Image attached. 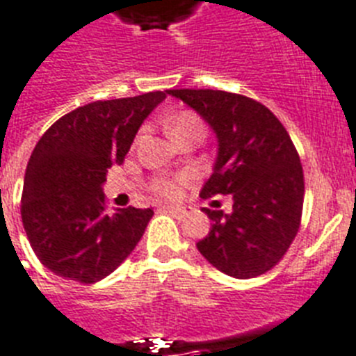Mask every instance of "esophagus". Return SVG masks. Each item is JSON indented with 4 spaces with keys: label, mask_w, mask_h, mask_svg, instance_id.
<instances>
[{
    "label": "esophagus",
    "mask_w": 356,
    "mask_h": 356,
    "mask_svg": "<svg viewBox=\"0 0 356 356\" xmlns=\"http://www.w3.org/2000/svg\"><path fill=\"white\" fill-rule=\"evenodd\" d=\"M163 211L169 214H172L175 218H185V216L191 213L189 207H185V205H165V207H163Z\"/></svg>",
    "instance_id": "34e87169"
}]
</instances>
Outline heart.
I'll return each mask as SVG.
<instances>
[{"instance_id": "obj_1", "label": "heart", "mask_w": 356, "mask_h": 356, "mask_svg": "<svg viewBox=\"0 0 356 356\" xmlns=\"http://www.w3.org/2000/svg\"><path fill=\"white\" fill-rule=\"evenodd\" d=\"M204 129L202 122L196 118L195 114L191 113H181L178 114L175 120L169 125V134H176V132L187 131V129ZM151 191L158 196H167V198H172V196H178L180 193V185L175 180H167V178H156V180L151 181Z\"/></svg>"}]
</instances>
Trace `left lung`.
<instances>
[{
    "label": "left lung",
    "instance_id": "8db88e82",
    "mask_svg": "<svg viewBox=\"0 0 356 356\" xmlns=\"http://www.w3.org/2000/svg\"><path fill=\"white\" fill-rule=\"evenodd\" d=\"M205 120L218 140L213 175L200 196L233 195V213L204 209L213 220L196 243L202 257L233 278H254L280 262L300 227L304 172L275 114L242 94L167 90Z\"/></svg>",
    "mask_w": 356,
    "mask_h": 356
}]
</instances>
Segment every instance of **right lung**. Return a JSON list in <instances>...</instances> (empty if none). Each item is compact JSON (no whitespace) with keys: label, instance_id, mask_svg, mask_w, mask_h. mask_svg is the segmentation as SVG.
<instances>
[{"label":"right lung","instance_id":"1","mask_svg":"<svg viewBox=\"0 0 356 356\" xmlns=\"http://www.w3.org/2000/svg\"><path fill=\"white\" fill-rule=\"evenodd\" d=\"M167 98L92 102L65 114L40 138L23 180L22 220L40 262L54 275L94 284L136 248L152 209L105 211L107 169L122 165L143 120Z\"/></svg>","mask_w":356,"mask_h":356}]
</instances>
